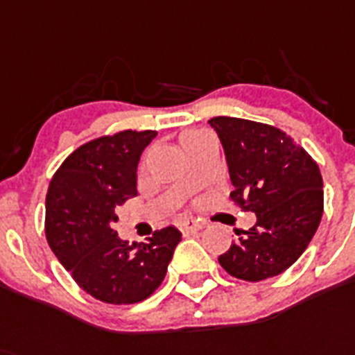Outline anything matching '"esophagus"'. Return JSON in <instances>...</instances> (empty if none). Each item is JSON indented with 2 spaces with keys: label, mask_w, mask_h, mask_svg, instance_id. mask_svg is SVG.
Instances as JSON below:
<instances>
[{
  "label": "esophagus",
  "mask_w": 355,
  "mask_h": 355,
  "mask_svg": "<svg viewBox=\"0 0 355 355\" xmlns=\"http://www.w3.org/2000/svg\"><path fill=\"white\" fill-rule=\"evenodd\" d=\"M202 227H204V225L198 222H195V220H184V222L178 223V229H180V233L182 234L196 233V231H200Z\"/></svg>",
  "instance_id": "34e87169"
}]
</instances>
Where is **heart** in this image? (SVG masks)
<instances>
[{"instance_id": "b5f03b06", "label": "heart", "mask_w": 355, "mask_h": 355, "mask_svg": "<svg viewBox=\"0 0 355 355\" xmlns=\"http://www.w3.org/2000/svg\"><path fill=\"white\" fill-rule=\"evenodd\" d=\"M198 135H202V132H196V130H187V132H184L182 135H180V142H182V146H184V144H187L189 141H193V139Z\"/></svg>"}]
</instances>
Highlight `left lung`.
I'll return each instance as SVG.
<instances>
[{"label":"left lung","instance_id":"left-lung-1","mask_svg":"<svg viewBox=\"0 0 355 355\" xmlns=\"http://www.w3.org/2000/svg\"><path fill=\"white\" fill-rule=\"evenodd\" d=\"M209 124L227 159L234 186L229 198L256 214L254 225L220 254V265L245 282L278 276L303 254L321 222L320 168L276 126L238 117H213Z\"/></svg>","mask_w":355,"mask_h":355}]
</instances>
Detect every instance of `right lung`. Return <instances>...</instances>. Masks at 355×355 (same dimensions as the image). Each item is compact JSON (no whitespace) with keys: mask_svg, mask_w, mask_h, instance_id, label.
I'll return each mask as SVG.
<instances>
[{"mask_svg":"<svg viewBox=\"0 0 355 355\" xmlns=\"http://www.w3.org/2000/svg\"><path fill=\"white\" fill-rule=\"evenodd\" d=\"M157 132L124 130L79 146L53 173L44 234L79 287L112 305L139 303L162 284L182 234L155 231L148 243H128L112 229L117 209L137 195V164Z\"/></svg>","mask_w":355,"mask_h":355,"instance_id":"add662e5","label":"right lung"}]
</instances>
